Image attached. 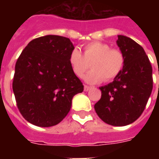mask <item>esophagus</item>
<instances>
[{"instance_id": "34e87169", "label": "esophagus", "mask_w": 159, "mask_h": 159, "mask_svg": "<svg viewBox=\"0 0 159 159\" xmlns=\"http://www.w3.org/2000/svg\"><path fill=\"white\" fill-rule=\"evenodd\" d=\"M90 89V87L89 86H87V85H84V91H89Z\"/></svg>"}]
</instances>
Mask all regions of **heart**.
I'll return each instance as SVG.
<instances>
[{
  "instance_id": "heart-1",
  "label": "heart",
  "mask_w": 159,
  "mask_h": 159,
  "mask_svg": "<svg viewBox=\"0 0 159 159\" xmlns=\"http://www.w3.org/2000/svg\"><path fill=\"white\" fill-rule=\"evenodd\" d=\"M69 62L73 72L82 77L89 67V72L84 80L90 84H97L102 81L109 82L121 72L124 66V55L119 49H111L110 45L102 42H93L84 47L83 55L78 49L70 52Z\"/></svg>"
}]
</instances>
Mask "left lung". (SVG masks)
Instances as JSON below:
<instances>
[{"label":"left lung","instance_id":"obj_1","mask_svg":"<svg viewBox=\"0 0 159 159\" xmlns=\"http://www.w3.org/2000/svg\"><path fill=\"white\" fill-rule=\"evenodd\" d=\"M124 66L113 82L100 87L101 98L94 110L112 126H126L139 118L152 90V68L143 48L129 37L117 36Z\"/></svg>","mask_w":159,"mask_h":159}]
</instances>
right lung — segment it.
<instances>
[{
    "label": "right lung",
    "instance_id": "right-lung-1",
    "mask_svg": "<svg viewBox=\"0 0 159 159\" xmlns=\"http://www.w3.org/2000/svg\"><path fill=\"white\" fill-rule=\"evenodd\" d=\"M70 40L48 35L28 43L15 65L12 90L20 113L38 127L54 126L70 110L73 97L83 91L69 62Z\"/></svg>",
    "mask_w": 159,
    "mask_h": 159
}]
</instances>
